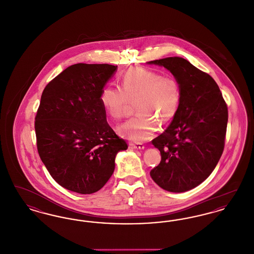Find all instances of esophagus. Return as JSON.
<instances>
[{
	"label": "esophagus",
	"instance_id": "obj_1",
	"mask_svg": "<svg viewBox=\"0 0 254 254\" xmlns=\"http://www.w3.org/2000/svg\"><path fill=\"white\" fill-rule=\"evenodd\" d=\"M130 146L132 148H136V149H144L145 145H143L142 143H130Z\"/></svg>",
	"mask_w": 254,
	"mask_h": 254
}]
</instances>
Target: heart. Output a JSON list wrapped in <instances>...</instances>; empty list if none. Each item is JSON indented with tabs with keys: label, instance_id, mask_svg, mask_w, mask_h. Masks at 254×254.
Listing matches in <instances>:
<instances>
[{
	"label": "heart",
	"instance_id": "b5f03b06",
	"mask_svg": "<svg viewBox=\"0 0 254 254\" xmlns=\"http://www.w3.org/2000/svg\"><path fill=\"white\" fill-rule=\"evenodd\" d=\"M119 84L120 88L105 86L100 101L107 115L115 121L121 120L130 102H135L137 115L118 127V132L128 140L140 143L149 139L179 111L181 85L173 76L137 67L124 73Z\"/></svg>",
	"mask_w": 254,
	"mask_h": 254
}]
</instances>
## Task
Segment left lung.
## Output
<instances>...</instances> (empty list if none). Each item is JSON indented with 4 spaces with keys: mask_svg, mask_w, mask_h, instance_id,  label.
Masks as SVG:
<instances>
[{
    "mask_svg": "<svg viewBox=\"0 0 254 254\" xmlns=\"http://www.w3.org/2000/svg\"><path fill=\"white\" fill-rule=\"evenodd\" d=\"M149 64L163 65L181 85L180 109L168 128L151 142L161 162L152 180L171 192H184L210 175L222 156L229 119L228 106L214 79L181 57Z\"/></svg>",
    "mask_w": 254,
    "mask_h": 254,
    "instance_id": "1",
    "label": "left lung"
}]
</instances>
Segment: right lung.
<instances>
[{
  "mask_svg": "<svg viewBox=\"0 0 254 254\" xmlns=\"http://www.w3.org/2000/svg\"><path fill=\"white\" fill-rule=\"evenodd\" d=\"M117 65L76 64L45 87L35 116L38 153L51 177L81 194L100 190L128 146L107 122L100 94Z\"/></svg>",
  "mask_w": 254,
  "mask_h": 254,
  "instance_id": "add662e5",
  "label": "right lung"
}]
</instances>
